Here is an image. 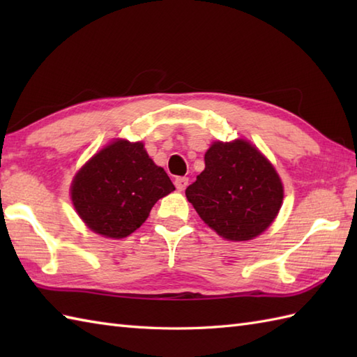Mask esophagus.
<instances>
[{
	"instance_id": "obj_1",
	"label": "esophagus",
	"mask_w": 357,
	"mask_h": 357,
	"mask_svg": "<svg viewBox=\"0 0 357 357\" xmlns=\"http://www.w3.org/2000/svg\"><path fill=\"white\" fill-rule=\"evenodd\" d=\"M187 184H188V178H185V176H179V178L174 179V187H176L179 192L185 190Z\"/></svg>"
}]
</instances>
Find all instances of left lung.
I'll list each match as a JSON object with an SVG mask.
<instances>
[{
	"mask_svg": "<svg viewBox=\"0 0 357 357\" xmlns=\"http://www.w3.org/2000/svg\"><path fill=\"white\" fill-rule=\"evenodd\" d=\"M206 169L185 196L201 219L219 236L250 241L275 221L284 199L278 172L245 139L216 141L204 156Z\"/></svg>",
	"mask_w": 357,
	"mask_h": 357,
	"instance_id": "8db88e82",
	"label": "left lung"
}]
</instances>
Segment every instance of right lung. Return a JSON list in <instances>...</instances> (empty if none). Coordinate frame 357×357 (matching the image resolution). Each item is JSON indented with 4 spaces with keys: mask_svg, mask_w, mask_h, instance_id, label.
<instances>
[{
    "mask_svg": "<svg viewBox=\"0 0 357 357\" xmlns=\"http://www.w3.org/2000/svg\"><path fill=\"white\" fill-rule=\"evenodd\" d=\"M174 190L142 142L116 139L98 151L75 174L73 207L90 230L121 239L146 222L158 199Z\"/></svg>",
    "mask_w": 357,
    "mask_h": 357,
    "instance_id": "obj_1",
    "label": "right lung"
}]
</instances>
